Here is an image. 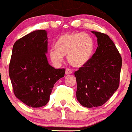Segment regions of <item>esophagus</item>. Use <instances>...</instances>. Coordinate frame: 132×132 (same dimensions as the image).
<instances>
[{"instance_id":"esophagus-1","label":"esophagus","mask_w":132,"mask_h":132,"mask_svg":"<svg viewBox=\"0 0 132 132\" xmlns=\"http://www.w3.org/2000/svg\"><path fill=\"white\" fill-rule=\"evenodd\" d=\"M72 73V71L70 69H66L65 70V75H71Z\"/></svg>"}]
</instances>
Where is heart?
Instances as JSON below:
<instances>
[{"instance_id":"b5f03b06","label":"heart","mask_w":132,"mask_h":132,"mask_svg":"<svg viewBox=\"0 0 132 132\" xmlns=\"http://www.w3.org/2000/svg\"><path fill=\"white\" fill-rule=\"evenodd\" d=\"M95 44L89 34L81 32L62 35L57 39L55 49L50 51V58L55 64L61 63L67 56L68 63L80 68L86 65L92 56Z\"/></svg>"}]
</instances>
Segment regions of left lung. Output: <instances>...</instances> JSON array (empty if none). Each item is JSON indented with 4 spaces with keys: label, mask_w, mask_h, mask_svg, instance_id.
Masks as SVG:
<instances>
[{
    "label": "left lung",
    "mask_w": 132,
    "mask_h": 132,
    "mask_svg": "<svg viewBox=\"0 0 132 132\" xmlns=\"http://www.w3.org/2000/svg\"><path fill=\"white\" fill-rule=\"evenodd\" d=\"M98 46L89 61L75 72L76 98L86 108L103 105L117 90L120 82L122 57L108 35L98 32Z\"/></svg>",
    "instance_id": "1"
}]
</instances>
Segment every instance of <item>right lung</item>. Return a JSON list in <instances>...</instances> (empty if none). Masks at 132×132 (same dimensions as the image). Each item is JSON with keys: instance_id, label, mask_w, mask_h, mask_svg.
<instances>
[{"instance_id": "add662e5", "label": "right lung", "mask_w": 132, "mask_h": 132, "mask_svg": "<svg viewBox=\"0 0 132 132\" xmlns=\"http://www.w3.org/2000/svg\"><path fill=\"white\" fill-rule=\"evenodd\" d=\"M47 46L45 30L34 31L13 45L9 75L15 96L29 107L45 106L55 83L65 75V69L48 63Z\"/></svg>"}]
</instances>
